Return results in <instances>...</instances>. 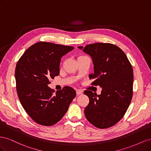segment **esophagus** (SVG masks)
Listing matches in <instances>:
<instances>
[{
  "mask_svg": "<svg viewBox=\"0 0 151 151\" xmlns=\"http://www.w3.org/2000/svg\"><path fill=\"white\" fill-rule=\"evenodd\" d=\"M76 93L77 95H80V94H83V91H81L80 89H77L76 90Z\"/></svg>",
  "mask_w": 151,
  "mask_h": 151,
  "instance_id": "34e87169",
  "label": "esophagus"
}]
</instances>
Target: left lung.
Returning <instances> with one entry per match:
<instances>
[{
    "mask_svg": "<svg viewBox=\"0 0 151 151\" xmlns=\"http://www.w3.org/2000/svg\"><path fill=\"white\" fill-rule=\"evenodd\" d=\"M91 56L94 74L92 84L102 88L97 95L85 91L89 103L85 108V116L91 124L99 129L115 125L124 116L133 95V68L122 50L111 43H96L78 47Z\"/></svg>",
    "mask_w": 151,
    "mask_h": 151,
    "instance_id": "1",
    "label": "left lung"
}]
</instances>
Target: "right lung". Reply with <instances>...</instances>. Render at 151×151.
I'll list each match as a JSON object with an SVG mask.
<instances>
[{
  "label": "right lung",
  "mask_w": 151,
  "mask_h": 151,
  "mask_svg": "<svg viewBox=\"0 0 151 151\" xmlns=\"http://www.w3.org/2000/svg\"><path fill=\"white\" fill-rule=\"evenodd\" d=\"M73 47L40 42L31 46L17 62V93L26 112L35 122L51 126L60 121L76 95L69 86L53 93L50 79L60 73L61 58Z\"/></svg>",
  "instance_id": "obj_1"
}]
</instances>
